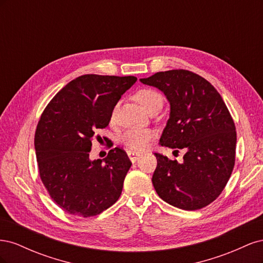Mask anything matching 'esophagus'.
I'll return each instance as SVG.
<instances>
[{"label": "esophagus", "mask_w": 263, "mask_h": 263, "mask_svg": "<svg viewBox=\"0 0 263 263\" xmlns=\"http://www.w3.org/2000/svg\"><path fill=\"white\" fill-rule=\"evenodd\" d=\"M127 155H128V157H129L132 162L136 161L137 159L141 156L140 153H137V151H134V150H128V151H127Z\"/></svg>", "instance_id": "obj_1"}]
</instances>
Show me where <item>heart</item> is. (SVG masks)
<instances>
[{"mask_svg": "<svg viewBox=\"0 0 263 263\" xmlns=\"http://www.w3.org/2000/svg\"><path fill=\"white\" fill-rule=\"evenodd\" d=\"M135 99H136V101L147 110V112H149L151 108L155 107L158 104L162 105L161 95L153 89H148V87H145V89H141L135 93ZM118 106H119V103L115 104L112 110V114H110V118L112 119L116 117ZM154 138H155V132L153 129L135 128L124 133L121 140L123 144L128 147L129 149L134 151L136 150L141 151V150H145L150 145V142L153 141Z\"/></svg>", "mask_w": 263, "mask_h": 263, "instance_id": "obj_1", "label": "heart"}]
</instances>
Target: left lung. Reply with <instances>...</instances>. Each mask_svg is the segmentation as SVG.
Wrapping results in <instances>:
<instances>
[{
    "instance_id": "obj_1",
    "label": "left lung",
    "mask_w": 263,
    "mask_h": 263,
    "mask_svg": "<svg viewBox=\"0 0 263 263\" xmlns=\"http://www.w3.org/2000/svg\"><path fill=\"white\" fill-rule=\"evenodd\" d=\"M140 82L162 91L170 117L160 145L182 149L183 162L155 154L153 184L172 206L200 210L216 200L232 176L236 157V127L217 90L189 70L157 72Z\"/></svg>"
}]
</instances>
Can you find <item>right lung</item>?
<instances>
[{
    "label": "right lung",
    "mask_w": 263,
    "mask_h": 263,
    "mask_svg": "<svg viewBox=\"0 0 263 263\" xmlns=\"http://www.w3.org/2000/svg\"><path fill=\"white\" fill-rule=\"evenodd\" d=\"M136 77L84 74L69 82L46 106L35 133L39 176L65 212L91 217L122 194L132 162L121 148L91 160L92 140L105 128L122 95Z\"/></svg>",
    "instance_id": "obj_1"
}]
</instances>
